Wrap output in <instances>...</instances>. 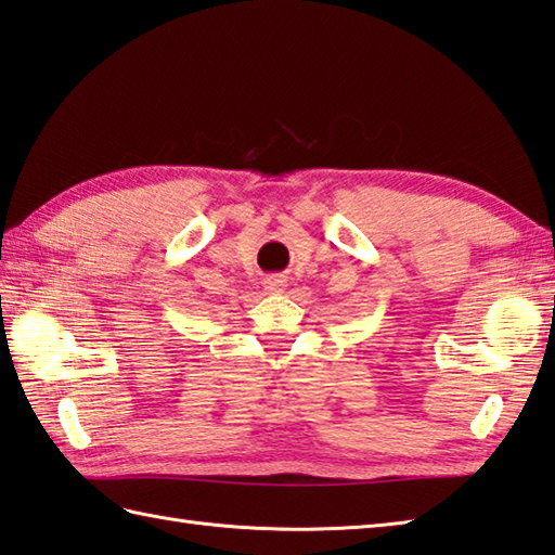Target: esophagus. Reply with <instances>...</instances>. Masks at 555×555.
<instances>
[{
    "instance_id": "esophagus-1",
    "label": "esophagus",
    "mask_w": 555,
    "mask_h": 555,
    "mask_svg": "<svg viewBox=\"0 0 555 555\" xmlns=\"http://www.w3.org/2000/svg\"><path fill=\"white\" fill-rule=\"evenodd\" d=\"M286 288V279L284 276H267L264 279V291L267 293H281V291H284Z\"/></svg>"
}]
</instances>
